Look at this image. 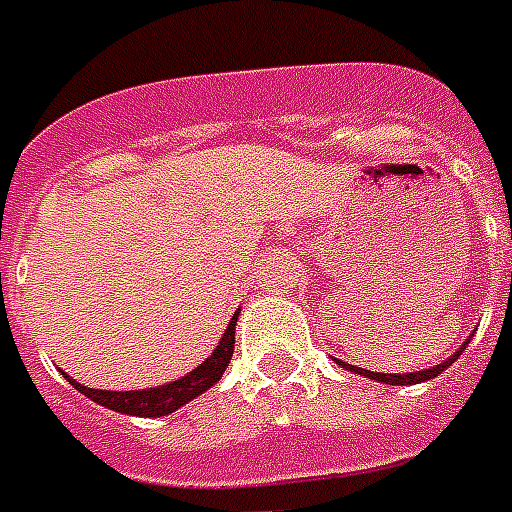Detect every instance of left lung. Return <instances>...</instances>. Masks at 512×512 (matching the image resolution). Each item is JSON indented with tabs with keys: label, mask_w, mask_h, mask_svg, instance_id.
Wrapping results in <instances>:
<instances>
[{
	"label": "left lung",
	"mask_w": 512,
	"mask_h": 512,
	"mask_svg": "<svg viewBox=\"0 0 512 512\" xmlns=\"http://www.w3.org/2000/svg\"><path fill=\"white\" fill-rule=\"evenodd\" d=\"M468 342H471V339H468ZM468 342H465V344H468ZM465 344H463V347H460L458 352H452V357H447V360H444V363L434 365V368H426V371H418V373H400V376H397V373H373V371H365V368H357V365L342 363V360H336V363L342 365V368H347V371L360 373V376L373 378V381H381V384H389V386L421 384V381H429V378H434V376H439V373H442V371H447V368H450V365L455 363V360H458L460 355H463Z\"/></svg>",
	"instance_id": "left-lung-1"
}]
</instances>
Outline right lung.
<instances>
[{"instance_id": "1", "label": "right lung", "mask_w": 512, "mask_h": 512, "mask_svg": "<svg viewBox=\"0 0 512 512\" xmlns=\"http://www.w3.org/2000/svg\"><path fill=\"white\" fill-rule=\"evenodd\" d=\"M236 318H239V310L231 315L226 334L218 342V347L210 352V357L202 360L194 371L181 376L178 381H170V384L155 386V389H131V392H105V389H89V386L78 384L76 378L68 376V373H62V376L68 378L70 386H76L78 392L86 394L91 402H97L107 410H115V413L139 415V418H160V415L176 413L178 407H184L186 402H191L220 381L223 371L231 363V355H234Z\"/></svg>"}]
</instances>
